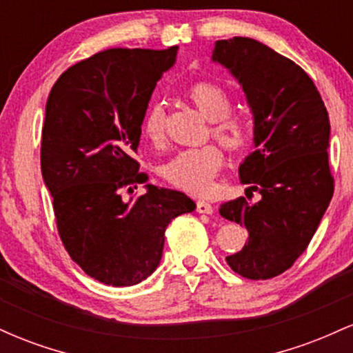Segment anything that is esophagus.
Returning a JSON list of instances; mask_svg holds the SVG:
<instances>
[{
	"instance_id": "obj_1",
	"label": "esophagus",
	"mask_w": 353,
	"mask_h": 353,
	"mask_svg": "<svg viewBox=\"0 0 353 353\" xmlns=\"http://www.w3.org/2000/svg\"><path fill=\"white\" fill-rule=\"evenodd\" d=\"M196 209H197V212H199V214H212L214 212L212 205H210L209 202H205V201H197Z\"/></svg>"
}]
</instances>
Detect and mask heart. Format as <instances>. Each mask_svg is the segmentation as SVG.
<instances>
[{
	"mask_svg": "<svg viewBox=\"0 0 353 353\" xmlns=\"http://www.w3.org/2000/svg\"><path fill=\"white\" fill-rule=\"evenodd\" d=\"M188 98L208 119L210 132L222 145L236 151L249 139V124L242 116L230 112L232 98L224 86L214 81H199L188 89ZM143 132L152 144H161L165 134V114L159 103L151 104L143 116ZM224 156L217 145H202L177 152L164 164L163 176L176 188L205 194L221 171Z\"/></svg>",
	"mask_w": 353,
	"mask_h": 353,
	"instance_id": "1",
	"label": "heart"
}]
</instances>
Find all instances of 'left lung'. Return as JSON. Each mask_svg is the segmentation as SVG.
<instances>
[{
    "label": "left lung",
    "instance_id": "1",
    "mask_svg": "<svg viewBox=\"0 0 353 353\" xmlns=\"http://www.w3.org/2000/svg\"><path fill=\"white\" fill-rule=\"evenodd\" d=\"M212 61L241 83L254 116L255 151L239 168L247 192L221 205L249 241L225 261L252 281L281 275L307 249L334 196L330 121L314 81L299 64L250 38L216 41Z\"/></svg>",
    "mask_w": 353,
    "mask_h": 353
}]
</instances>
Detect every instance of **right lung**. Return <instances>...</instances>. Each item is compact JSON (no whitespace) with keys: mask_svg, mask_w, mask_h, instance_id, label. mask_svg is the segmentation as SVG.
<instances>
[{"mask_svg":"<svg viewBox=\"0 0 353 353\" xmlns=\"http://www.w3.org/2000/svg\"><path fill=\"white\" fill-rule=\"evenodd\" d=\"M169 50L112 48L79 61L52 86L41 139V172L64 249L89 277L136 285L159 265L169 222L196 209L179 190L146 184L132 157L156 83L176 61Z\"/></svg>","mask_w":353,"mask_h":353,"instance_id":"right-lung-1","label":"right lung"}]
</instances>
